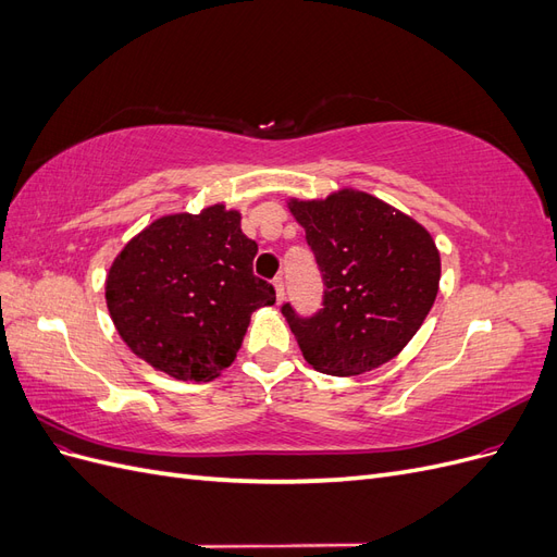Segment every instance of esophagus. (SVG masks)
<instances>
[{"label":"esophagus","instance_id":"obj_1","mask_svg":"<svg viewBox=\"0 0 557 557\" xmlns=\"http://www.w3.org/2000/svg\"><path fill=\"white\" fill-rule=\"evenodd\" d=\"M274 290H276V299L281 301V299H283V293H285V283H283L281 276L274 278Z\"/></svg>","mask_w":557,"mask_h":557}]
</instances>
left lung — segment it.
I'll list each match as a JSON object with an SVG mask.
<instances>
[{
    "instance_id": "8db88e82",
    "label": "left lung",
    "mask_w": 557,
    "mask_h": 557,
    "mask_svg": "<svg viewBox=\"0 0 557 557\" xmlns=\"http://www.w3.org/2000/svg\"><path fill=\"white\" fill-rule=\"evenodd\" d=\"M323 276V309L281 313L305 360L323 374L356 376L411 342L440 290L442 260L430 232L385 201L342 190L290 201Z\"/></svg>"
}]
</instances>
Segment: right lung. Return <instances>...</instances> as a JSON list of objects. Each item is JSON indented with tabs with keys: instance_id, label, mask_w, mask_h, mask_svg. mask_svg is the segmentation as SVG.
I'll return each instance as SVG.
<instances>
[{
	"instance_id": "add662e5",
	"label": "right lung",
	"mask_w": 557,
	"mask_h": 557,
	"mask_svg": "<svg viewBox=\"0 0 557 557\" xmlns=\"http://www.w3.org/2000/svg\"><path fill=\"white\" fill-rule=\"evenodd\" d=\"M258 244L223 205L164 215L137 234L107 276V307L134 356L181 381H211L242 348L250 313L276 290L252 274Z\"/></svg>"
}]
</instances>
